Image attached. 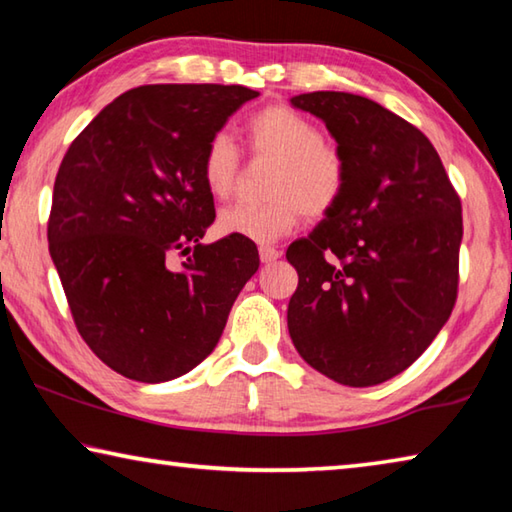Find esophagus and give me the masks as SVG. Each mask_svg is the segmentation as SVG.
I'll return each mask as SVG.
<instances>
[{"mask_svg": "<svg viewBox=\"0 0 512 512\" xmlns=\"http://www.w3.org/2000/svg\"><path fill=\"white\" fill-rule=\"evenodd\" d=\"M277 257H280V250H275V248H271V246H262V248H259V259H262L264 264L275 262Z\"/></svg>", "mask_w": 512, "mask_h": 512, "instance_id": "obj_1", "label": "esophagus"}]
</instances>
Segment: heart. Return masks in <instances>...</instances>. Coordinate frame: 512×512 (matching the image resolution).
<instances>
[{"label": "heart", "mask_w": 512, "mask_h": 512, "mask_svg": "<svg viewBox=\"0 0 512 512\" xmlns=\"http://www.w3.org/2000/svg\"><path fill=\"white\" fill-rule=\"evenodd\" d=\"M248 149L277 162L268 196L273 201L235 203L221 210L216 228L225 237L273 244L296 228L302 214L323 219L341 203L348 187V162L334 144L323 142L314 121L287 106H268L246 124ZM207 192L223 198L235 187L239 151L230 135L216 133L201 162Z\"/></svg>", "instance_id": "heart-1"}]
</instances>
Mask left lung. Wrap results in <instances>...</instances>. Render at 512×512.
<instances>
[{"label":"left lung","instance_id":"8db88e82","mask_svg":"<svg viewBox=\"0 0 512 512\" xmlns=\"http://www.w3.org/2000/svg\"><path fill=\"white\" fill-rule=\"evenodd\" d=\"M348 162L341 203L287 250L298 271L287 325L302 359L343 386L400 375L456 302L461 198L433 144L409 121L350 92H307Z\"/></svg>","mask_w":512,"mask_h":512}]
</instances>
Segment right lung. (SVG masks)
Here are the masks:
<instances>
[{
    "instance_id": "1",
    "label": "right lung",
    "mask_w": 512,
    "mask_h": 512,
    "mask_svg": "<svg viewBox=\"0 0 512 512\" xmlns=\"http://www.w3.org/2000/svg\"><path fill=\"white\" fill-rule=\"evenodd\" d=\"M255 97L244 85H142L65 153L49 253L83 341L119 375L160 384L196 368L257 273L253 241L201 244L214 221L205 146Z\"/></svg>"
}]
</instances>
